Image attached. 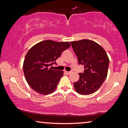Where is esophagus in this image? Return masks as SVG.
<instances>
[{
    "instance_id": "1",
    "label": "esophagus",
    "mask_w": 128,
    "mask_h": 128,
    "mask_svg": "<svg viewBox=\"0 0 128 128\" xmlns=\"http://www.w3.org/2000/svg\"><path fill=\"white\" fill-rule=\"evenodd\" d=\"M71 72H71V71H66V74H67V75L70 74Z\"/></svg>"
}]
</instances>
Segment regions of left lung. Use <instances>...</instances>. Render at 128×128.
<instances>
[{
    "mask_svg": "<svg viewBox=\"0 0 128 128\" xmlns=\"http://www.w3.org/2000/svg\"><path fill=\"white\" fill-rule=\"evenodd\" d=\"M78 63L84 66L79 73L78 81L74 83L76 91L81 95H90L101 87L108 74L109 58L104 49L90 40L71 42Z\"/></svg>",
    "mask_w": 128,
    "mask_h": 128,
    "instance_id": "1",
    "label": "left lung"
}]
</instances>
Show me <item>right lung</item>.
Listing matches in <instances>:
<instances>
[{
  "label": "right lung",
  "instance_id": "right-lung-1",
  "mask_svg": "<svg viewBox=\"0 0 128 128\" xmlns=\"http://www.w3.org/2000/svg\"><path fill=\"white\" fill-rule=\"evenodd\" d=\"M71 46L69 42L42 41L28 51L23 62V72L30 87L38 94L48 95L53 92L63 71L52 70V64L61 52Z\"/></svg>",
  "mask_w": 128,
  "mask_h": 128
}]
</instances>
